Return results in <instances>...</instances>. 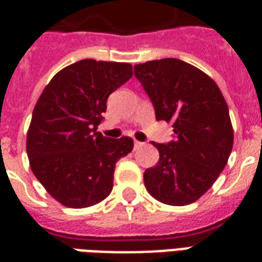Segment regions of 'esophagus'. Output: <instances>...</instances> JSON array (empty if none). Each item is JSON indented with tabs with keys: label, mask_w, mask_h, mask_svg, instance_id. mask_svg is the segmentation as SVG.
I'll use <instances>...</instances> for the list:
<instances>
[{
	"label": "esophagus",
	"mask_w": 262,
	"mask_h": 262,
	"mask_svg": "<svg viewBox=\"0 0 262 262\" xmlns=\"http://www.w3.org/2000/svg\"><path fill=\"white\" fill-rule=\"evenodd\" d=\"M144 145V143H141V141H137V140H135V149H139V148H141Z\"/></svg>",
	"instance_id": "obj_1"
}]
</instances>
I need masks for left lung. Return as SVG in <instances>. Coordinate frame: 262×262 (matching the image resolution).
<instances>
[{
  "label": "left lung",
  "instance_id": "1",
  "mask_svg": "<svg viewBox=\"0 0 262 262\" xmlns=\"http://www.w3.org/2000/svg\"><path fill=\"white\" fill-rule=\"evenodd\" d=\"M158 121H172L175 140L154 145L159 162L144 172L148 193L168 205H187L215 183L234 143L227 103L216 83L190 63L163 58L135 65Z\"/></svg>",
  "mask_w": 262,
  "mask_h": 262
}]
</instances>
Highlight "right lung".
Here are the masks:
<instances>
[{"mask_svg":"<svg viewBox=\"0 0 262 262\" xmlns=\"http://www.w3.org/2000/svg\"><path fill=\"white\" fill-rule=\"evenodd\" d=\"M132 75L130 63L81 59L59 71L39 96L27 155L39 182L65 207H91L113 190L115 163L133 149V140L108 139L96 129L107 98Z\"/></svg>","mask_w":262,"mask_h":262,"instance_id":"obj_1","label":"right lung"}]
</instances>
